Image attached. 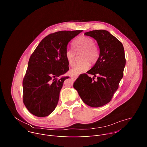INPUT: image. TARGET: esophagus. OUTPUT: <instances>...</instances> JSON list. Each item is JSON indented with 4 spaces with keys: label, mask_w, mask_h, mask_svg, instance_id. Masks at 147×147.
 Instances as JSON below:
<instances>
[{
    "label": "esophagus",
    "mask_w": 147,
    "mask_h": 147,
    "mask_svg": "<svg viewBox=\"0 0 147 147\" xmlns=\"http://www.w3.org/2000/svg\"><path fill=\"white\" fill-rule=\"evenodd\" d=\"M77 76H74V75H73V76H71V78L72 80H75L77 78Z\"/></svg>",
    "instance_id": "34e87169"
}]
</instances>
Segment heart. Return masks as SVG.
<instances>
[{"label": "heart", "instance_id": "heart-1", "mask_svg": "<svg viewBox=\"0 0 147 147\" xmlns=\"http://www.w3.org/2000/svg\"><path fill=\"white\" fill-rule=\"evenodd\" d=\"M73 49H68L65 52V59L69 66H73L76 60V54L81 55L80 60L82 61L75 65L70 70L72 74H78L86 71L90 69V63L94 64L96 62L99 52L98 48L94 44V40L88 36L81 35L76 38L72 42Z\"/></svg>", "mask_w": 147, "mask_h": 147}]
</instances>
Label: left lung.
<instances>
[{"label":"left lung","instance_id":"8db88e82","mask_svg":"<svg viewBox=\"0 0 147 147\" xmlns=\"http://www.w3.org/2000/svg\"><path fill=\"white\" fill-rule=\"evenodd\" d=\"M94 38L99 48V57L94 67L82 74L73 87L80 98L92 108L102 107L109 103L119 88L125 65L124 50L121 42L109 32L96 30L84 34Z\"/></svg>","mask_w":147,"mask_h":147}]
</instances>
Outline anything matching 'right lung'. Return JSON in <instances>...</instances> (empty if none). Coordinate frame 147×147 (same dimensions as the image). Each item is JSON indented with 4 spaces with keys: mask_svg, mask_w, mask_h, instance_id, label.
I'll list each match as a JSON object with an SVG mask.
<instances>
[{
    "mask_svg": "<svg viewBox=\"0 0 147 147\" xmlns=\"http://www.w3.org/2000/svg\"><path fill=\"white\" fill-rule=\"evenodd\" d=\"M82 30L60 31L40 41L31 55L23 81V102L37 117L49 115L56 108L64 81L58 79L69 69L65 59L68 43Z\"/></svg>",
    "mask_w": 147,
    "mask_h": 147,
    "instance_id": "obj_1",
    "label": "right lung"
}]
</instances>
